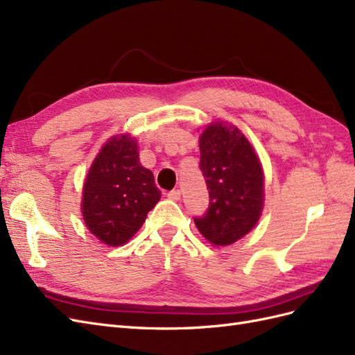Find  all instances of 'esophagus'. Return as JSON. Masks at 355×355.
Returning <instances> with one entry per match:
<instances>
[{"label": "esophagus", "mask_w": 355, "mask_h": 355, "mask_svg": "<svg viewBox=\"0 0 355 355\" xmlns=\"http://www.w3.org/2000/svg\"><path fill=\"white\" fill-rule=\"evenodd\" d=\"M167 197L170 198V200H179L180 198V191L179 189H171V191H168L167 193Z\"/></svg>", "instance_id": "obj_1"}]
</instances>
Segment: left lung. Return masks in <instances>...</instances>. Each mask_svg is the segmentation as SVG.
<instances>
[{
	"mask_svg": "<svg viewBox=\"0 0 355 355\" xmlns=\"http://www.w3.org/2000/svg\"><path fill=\"white\" fill-rule=\"evenodd\" d=\"M200 170L209 207L194 218L214 245H232L248 234L263 209V170L251 143L236 127L212 123L200 137Z\"/></svg>",
	"mask_w": 355,
	"mask_h": 355,
	"instance_id": "left-lung-1",
	"label": "left lung"
}]
</instances>
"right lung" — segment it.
<instances>
[{"label":"right lung","mask_w":355,"mask_h":355,"mask_svg":"<svg viewBox=\"0 0 355 355\" xmlns=\"http://www.w3.org/2000/svg\"><path fill=\"white\" fill-rule=\"evenodd\" d=\"M159 197L154 175L139 162L137 143L128 136L113 137L86 176L83 219L103 243L121 246L137 233Z\"/></svg>","instance_id":"1"}]
</instances>
